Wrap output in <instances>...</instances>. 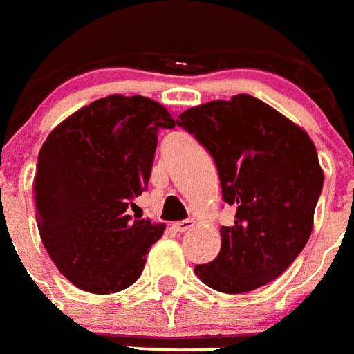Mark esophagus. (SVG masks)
Masks as SVG:
<instances>
[{
    "mask_svg": "<svg viewBox=\"0 0 354 354\" xmlns=\"http://www.w3.org/2000/svg\"><path fill=\"white\" fill-rule=\"evenodd\" d=\"M193 225H195L193 219H184V221H178V223H174V229H176L178 232H185V230L193 229Z\"/></svg>",
    "mask_w": 354,
    "mask_h": 354,
    "instance_id": "esophagus-1",
    "label": "esophagus"
}]
</instances>
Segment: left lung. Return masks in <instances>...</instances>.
Returning <instances> with one entry per match:
<instances>
[{"instance_id":"8db88e82","label":"left lung","mask_w":354,"mask_h":354,"mask_svg":"<svg viewBox=\"0 0 354 354\" xmlns=\"http://www.w3.org/2000/svg\"><path fill=\"white\" fill-rule=\"evenodd\" d=\"M176 124L216 161L223 201L236 208L221 227V251L195 266L219 292H248L289 268L308 243L324 174L310 135L257 97L234 95L187 109Z\"/></svg>"}]
</instances>
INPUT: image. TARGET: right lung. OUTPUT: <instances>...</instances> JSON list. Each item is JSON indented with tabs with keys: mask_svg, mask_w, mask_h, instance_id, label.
I'll return each instance as SVG.
<instances>
[{
	"mask_svg": "<svg viewBox=\"0 0 354 354\" xmlns=\"http://www.w3.org/2000/svg\"><path fill=\"white\" fill-rule=\"evenodd\" d=\"M163 104L142 95H109L71 114L39 151L33 195L48 255L78 289L109 295L144 270L165 225L133 219L156 156L157 131L172 129Z\"/></svg>",
	"mask_w": 354,
	"mask_h": 354,
	"instance_id": "obj_1",
	"label": "right lung"
}]
</instances>
